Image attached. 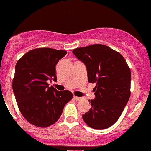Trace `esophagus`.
Here are the masks:
<instances>
[{
	"label": "esophagus",
	"mask_w": 151,
	"mask_h": 151,
	"mask_svg": "<svg viewBox=\"0 0 151 151\" xmlns=\"http://www.w3.org/2000/svg\"><path fill=\"white\" fill-rule=\"evenodd\" d=\"M74 99L76 100V101H80V100H81V98L77 97V96H74Z\"/></svg>",
	"instance_id": "1"
}]
</instances>
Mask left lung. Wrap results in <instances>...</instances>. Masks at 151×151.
Listing matches in <instances>:
<instances>
[{
    "instance_id": "1",
    "label": "left lung",
    "mask_w": 151,
    "mask_h": 151,
    "mask_svg": "<svg viewBox=\"0 0 151 151\" xmlns=\"http://www.w3.org/2000/svg\"><path fill=\"white\" fill-rule=\"evenodd\" d=\"M72 52L86 67L88 81L96 84L91 108L82 115L84 122L94 129H106L121 116L131 95V74L120 53L104 45L74 49Z\"/></svg>"
}]
</instances>
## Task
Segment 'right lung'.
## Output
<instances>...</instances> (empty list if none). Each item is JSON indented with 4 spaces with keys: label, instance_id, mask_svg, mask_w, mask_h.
I'll use <instances>...</instances> for the list:
<instances>
[{
    "label": "right lung",
    "instance_id": "right-lung-1",
    "mask_svg": "<svg viewBox=\"0 0 151 151\" xmlns=\"http://www.w3.org/2000/svg\"><path fill=\"white\" fill-rule=\"evenodd\" d=\"M67 51L37 48L17 62L13 90L23 117L37 127H48L60 119L64 106L73 97L68 90L58 91L47 81H57L56 66Z\"/></svg>",
    "mask_w": 151,
    "mask_h": 151
}]
</instances>
